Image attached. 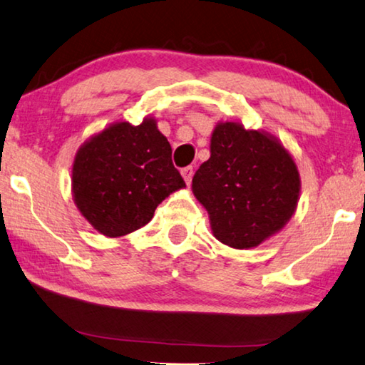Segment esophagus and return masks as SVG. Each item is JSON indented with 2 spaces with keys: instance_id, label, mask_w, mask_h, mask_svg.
Instances as JSON below:
<instances>
[{
  "instance_id": "esophagus-1",
  "label": "esophagus",
  "mask_w": 365,
  "mask_h": 365,
  "mask_svg": "<svg viewBox=\"0 0 365 365\" xmlns=\"http://www.w3.org/2000/svg\"><path fill=\"white\" fill-rule=\"evenodd\" d=\"M181 175L184 178V181H186V184H190V181H192V176H194L192 166H186V168H182Z\"/></svg>"
}]
</instances>
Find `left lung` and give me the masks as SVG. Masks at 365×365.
Listing matches in <instances>:
<instances>
[{"label":"left lung","mask_w":365,"mask_h":365,"mask_svg":"<svg viewBox=\"0 0 365 365\" xmlns=\"http://www.w3.org/2000/svg\"><path fill=\"white\" fill-rule=\"evenodd\" d=\"M192 192L213 236L232 249H252L282 231L296 213L299 170L282 140L239 121H218L210 158L192 178Z\"/></svg>","instance_id":"obj_1"}]
</instances>
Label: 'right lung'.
<instances>
[{"label": "right lung", "instance_id": "obj_1", "mask_svg": "<svg viewBox=\"0 0 365 365\" xmlns=\"http://www.w3.org/2000/svg\"><path fill=\"white\" fill-rule=\"evenodd\" d=\"M186 187L157 119L115 121L76 152L71 192L83 218L106 237L145 226L170 194Z\"/></svg>", "mask_w": 365, "mask_h": 365}]
</instances>
